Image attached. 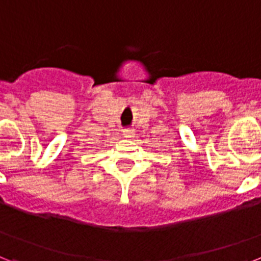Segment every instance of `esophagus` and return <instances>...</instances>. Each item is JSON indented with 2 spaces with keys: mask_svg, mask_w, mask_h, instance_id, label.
I'll use <instances>...</instances> for the list:
<instances>
[{
  "mask_svg": "<svg viewBox=\"0 0 261 261\" xmlns=\"http://www.w3.org/2000/svg\"><path fill=\"white\" fill-rule=\"evenodd\" d=\"M123 135H124V138H134L135 130L134 128H124Z\"/></svg>",
  "mask_w": 261,
  "mask_h": 261,
  "instance_id": "34e87169",
  "label": "esophagus"
}]
</instances>
